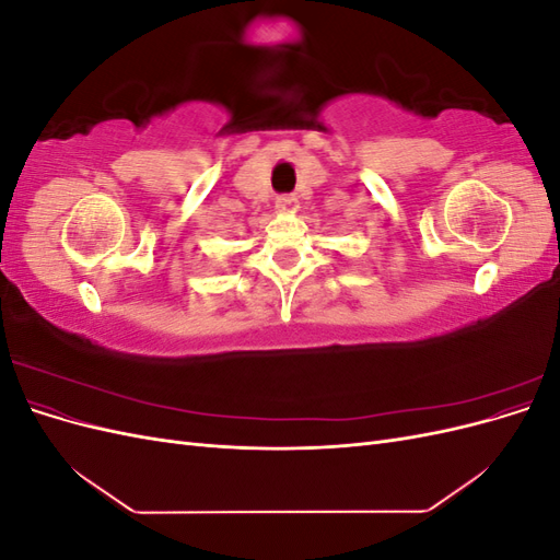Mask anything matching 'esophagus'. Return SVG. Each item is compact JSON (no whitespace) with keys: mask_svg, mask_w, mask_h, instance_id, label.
Here are the masks:
<instances>
[{"mask_svg":"<svg viewBox=\"0 0 560 560\" xmlns=\"http://www.w3.org/2000/svg\"><path fill=\"white\" fill-rule=\"evenodd\" d=\"M276 206H278V210L284 212V214H294V212L299 210V198H296V196H280V198L276 200Z\"/></svg>","mask_w":560,"mask_h":560,"instance_id":"obj_1","label":"esophagus"}]
</instances>
